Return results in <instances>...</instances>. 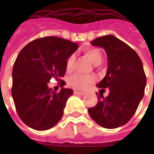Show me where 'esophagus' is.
I'll return each mask as SVG.
<instances>
[{"mask_svg":"<svg viewBox=\"0 0 154 154\" xmlns=\"http://www.w3.org/2000/svg\"><path fill=\"white\" fill-rule=\"evenodd\" d=\"M74 94L76 95H84L85 92H81V91H77V90H74Z\"/></svg>","mask_w":154,"mask_h":154,"instance_id":"1","label":"esophagus"}]
</instances>
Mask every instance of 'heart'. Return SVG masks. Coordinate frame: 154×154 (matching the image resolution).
I'll list each match as a JSON object with an SVG mask.
<instances>
[{"mask_svg":"<svg viewBox=\"0 0 154 154\" xmlns=\"http://www.w3.org/2000/svg\"><path fill=\"white\" fill-rule=\"evenodd\" d=\"M85 53L89 57L91 58L94 64H100L102 61L103 54L101 50L99 48H89L85 50ZM76 60V55L72 53L68 57L66 60V70L68 72L72 71L74 66V62ZM95 81V77L92 75H84V74H77L73 75L68 81V84L70 87L77 90H84L87 89L89 85L92 84Z\"/></svg>","mask_w":154,"mask_h":154,"instance_id":"b5f03b06","label":"heart"}]
</instances>
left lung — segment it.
I'll return each instance as SVG.
<instances>
[{
    "instance_id": "1",
    "label": "left lung",
    "mask_w": 154,
    "mask_h": 154,
    "mask_svg": "<svg viewBox=\"0 0 154 154\" xmlns=\"http://www.w3.org/2000/svg\"><path fill=\"white\" fill-rule=\"evenodd\" d=\"M91 44L102 47L107 54V72L97 86L109 88V94L104 97L101 92L96 93L98 102L88 112L101 127L118 128L131 119L143 98L146 85L143 65L131 47L112 35L97 37Z\"/></svg>"
}]
</instances>
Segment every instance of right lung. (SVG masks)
<instances>
[{"label": "right lung", "mask_w": 154, "mask_h": 154, "mask_svg": "<svg viewBox=\"0 0 154 154\" xmlns=\"http://www.w3.org/2000/svg\"><path fill=\"white\" fill-rule=\"evenodd\" d=\"M78 44L57 37H45L29 42L16 59L13 69L12 96L18 116L28 126L43 131L53 128L61 119L68 98L73 90L61 88L53 91L48 83L61 80L66 60Z\"/></svg>", "instance_id": "right-lung-1"}]
</instances>
